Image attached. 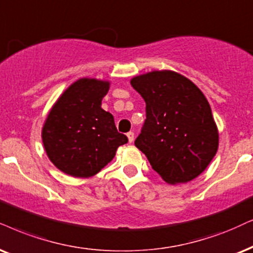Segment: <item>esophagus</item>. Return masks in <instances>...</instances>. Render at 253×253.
<instances>
[{
	"mask_svg": "<svg viewBox=\"0 0 253 253\" xmlns=\"http://www.w3.org/2000/svg\"><path fill=\"white\" fill-rule=\"evenodd\" d=\"M127 137H128V141L132 143L134 141V133L133 132H128V133H127Z\"/></svg>",
	"mask_w": 253,
	"mask_h": 253,
	"instance_id": "obj_1",
	"label": "esophagus"
}]
</instances>
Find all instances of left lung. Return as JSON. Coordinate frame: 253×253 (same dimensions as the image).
I'll return each instance as SVG.
<instances>
[{"label":"left lung","instance_id":"obj_1","mask_svg":"<svg viewBox=\"0 0 253 253\" xmlns=\"http://www.w3.org/2000/svg\"><path fill=\"white\" fill-rule=\"evenodd\" d=\"M130 84L146 103V120L135 146L168 183L194 180L218 148L207 98L193 82L172 71L137 76Z\"/></svg>","mask_w":253,"mask_h":253}]
</instances>
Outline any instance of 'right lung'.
<instances>
[{
    "label": "right lung",
    "mask_w": 253,
    "mask_h": 253,
    "mask_svg": "<svg viewBox=\"0 0 253 253\" xmlns=\"http://www.w3.org/2000/svg\"><path fill=\"white\" fill-rule=\"evenodd\" d=\"M110 83L83 78L62 94L42 130L44 148L59 170L75 177L93 176L128 142L114 118L101 108Z\"/></svg>",
    "instance_id": "add662e5"
}]
</instances>
